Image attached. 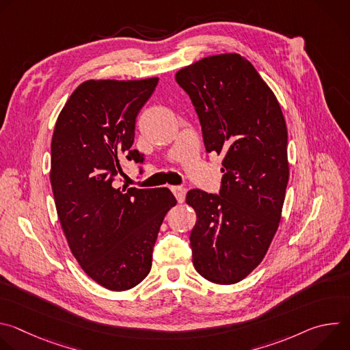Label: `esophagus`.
Here are the masks:
<instances>
[{
    "label": "esophagus",
    "instance_id": "obj_1",
    "mask_svg": "<svg viewBox=\"0 0 350 350\" xmlns=\"http://www.w3.org/2000/svg\"><path fill=\"white\" fill-rule=\"evenodd\" d=\"M172 191H173L174 196H176V199H177V202H183V201H184V199H185V193H187V189H185L184 187H181V185H173V187H172Z\"/></svg>",
    "mask_w": 350,
    "mask_h": 350
}]
</instances>
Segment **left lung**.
Segmentation results:
<instances>
[{
    "label": "left lung",
    "instance_id": "left-lung-1",
    "mask_svg": "<svg viewBox=\"0 0 350 350\" xmlns=\"http://www.w3.org/2000/svg\"><path fill=\"white\" fill-rule=\"evenodd\" d=\"M202 127L206 152L224 157L219 193L189 189L196 212L192 263L204 278L235 284L265 258L288 184V133L275 95L238 54L204 58L176 73Z\"/></svg>",
    "mask_w": 350,
    "mask_h": 350
}]
</instances>
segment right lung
<instances>
[{
  "mask_svg": "<svg viewBox=\"0 0 350 350\" xmlns=\"http://www.w3.org/2000/svg\"><path fill=\"white\" fill-rule=\"evenodd\" d=\"M158 79L88 80L69 96L51 142V187L73 256L111 291L139 284L176 198L169 188H115L120 162L144 163L134 142L135 119ZM142 170V167L139 166Z\"/></svg>",
  "mask_w": 350,
  "mask_h": 350,
  "instance_id": "obj_1",
  "label": "right lung"
}]
</instances>
